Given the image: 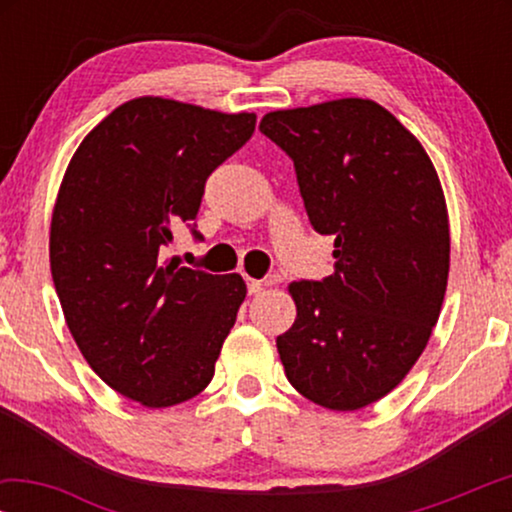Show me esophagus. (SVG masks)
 Here are the masks:
<instances>
[{
    "label": "esophagus",
    "mask_w": 512,
    "mask_h": 512,
    "mask_svg": "<svg viewBox=\"0 0 512 512\" xmlns=\"http://www.w3.org/2000/svg\"><path fill=\"white\" fill-rule=\"evenodd\" d=\"M272 284H275V279H247V291L249 296H256V293H261L265 286Z\"/></svg>",
    "instance_id": "34e87169"
}]
</instances>
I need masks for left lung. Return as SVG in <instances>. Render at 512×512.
<instances>
[{
    "mask_svg": "<svg viewBox=\"0 0 512 512\" xmlns=\"http://www.w3.org/2000/svg\"><path fill=\"white\" fill-rule=\"evenodd\" d=\"M258 128L293 160L312 228L335 237L333 275L289 286L284 373L321 408L361 410L410 373L443 307L450 221L436 167L361 97L270 111Z\"/></svg>",
    "mask_w": 512,
    "mask_h": 512,
    "instance_id": "obj_1",
    "label": "left lung"
}]
</instances>
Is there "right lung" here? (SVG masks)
<instances>
[{"instance_id":"obj_1","label":"right lung","mask_w":512,"mask_h":512,"mask_svg":"<svg viewBox=\"0 0 512 512\" xmlns=\"http://www.w3.org/2000/svg\"><path fill=\"white\" fill-rule=\"evenodd\" d=\"M256 116L137 97L69 160L51 221V275L90 368L125 398L170 408L212 382L247 284L163 265L195 230L207 177L254 135Z\"/></svg>"}]
</instances>
